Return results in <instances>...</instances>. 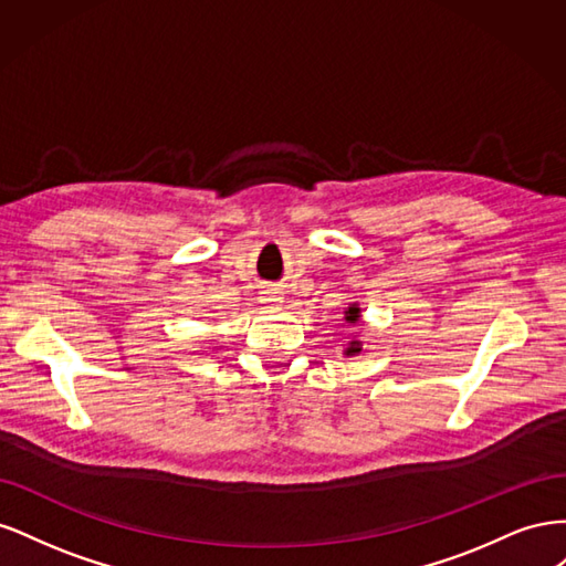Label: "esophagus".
Instances as JSON below:
<instances>
[{
    "label": "esophagus",
    "instance_id": "esophagus-1",
    "mask_svg": "<svg viewBox=\"0 0 566 566\" xmlns=\"http://www.w3.org/2000/svg\"><path fill=\"white\" fill-rule=\"evenodd\" d=\"M262 300L269 302V304H279L283 300V293H281V290H276V287H269V290H264V293H262Z\"/></svg>",
    "mask_w": 566,
    "mask_h": 566
}]
</instances>
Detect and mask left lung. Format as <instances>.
<instances>
[{
	"label": "left lung",
	"instance_id": "1",
	"mask_svg": "<svg viewBox=\"0 0 566 566\" xmlns=\"http://www.w3.org/2000/svg\"><path fill=\"white\" fill-rule=\"evenodd\" d=\"M358 318H361V306L354 302V304H349L347 310H345V321L347 323H358ZM361 352H364V345L358 339H352L349 345L345 347V356H356V354H361Z\"/></svg>",
	"mask_w": 566,
	"mask_h": 566
}]
</instances>
